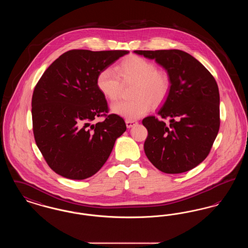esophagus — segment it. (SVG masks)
Listing matches in <instances>:
<instances>
[{
	"mask_svg": "<svg viewBox=\"0 0 248 248\" xmlns=\"http://www.w3.org/2000/svg\"><path fill=\"white\" fill-rule=\"evenodd\" d=\"M125 124H126V126L130 128V127H133L135 124H137L138 122L135 120H125Z\"/></svg>",
	"mask_w": 248,
	"mask_h": 248,
	"instance_id": "obj_1",
	"label": "esophagus"
}]
</instances>
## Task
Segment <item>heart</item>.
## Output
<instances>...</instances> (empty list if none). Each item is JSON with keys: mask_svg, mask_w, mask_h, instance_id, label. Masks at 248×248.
<instances>
[{"mask_svg": "<svg viewBox=\"0 0 248 248\" xmlns=\"http://www.w3.org/2000/svg\"><path fill=\"white\" fill-rule=\"evenodd\" d=\"M115 71L104 68L98 71L95 84L99 92L110 101L117 100L122 83H134L130 100L112 105V111L127 120L140 118L151 108L158 106L167 96L171 86L168 73L157 70L153 61L140 56H130L119 62Z\"/></svg>", "mask_w": 248, "mask_h": 248, "instance_id": "1", "label": "heart"}]
</instances>
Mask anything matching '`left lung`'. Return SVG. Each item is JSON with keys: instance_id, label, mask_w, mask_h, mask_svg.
I'll return each instance as SVG.
<instances>
[{"instance_id": "8db88e82", "label": "left lung", "mask_w": 248, "mask_h": 248, "mask_svg": "<svg viewBox=\"0 0 248 248\" xmlns=\"http://www.w3.org/2000/svg\"><path fill=\"white\" fill-rule=\"evenodd\" d=\"M155 59L170 77L167 98L157 116L142 124L148 130L144 151L151 163L166 174H179L201 164L210 153L220 124L219 92L208 70L188 53L136 50ZM170 118L166 125L164 118Z\"/></svg>"}]
</instances>
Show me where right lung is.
Here are the masks:
<instances>
[{
  "label": "right lung",
  "mask_w": 248,
  "mask_h": 248,
  "mask_svg": "<svg viewBox=\"0 0 248 248\" xmlns=\"http://www.w3.org/2000/svg\"><path fill=\"white\" fill-rule=\"evenodd\" d=\"M128 53L70 50L48 67L36 84L31 99L33 135L57 174L78 180L92 177L126 130L124 119L108 114L106 98L95 79L98 71ZM102 116L103 122L92 124Z\"/></svg>",
  "instance_id": "right-lung-1"
}]
</instances>
